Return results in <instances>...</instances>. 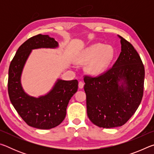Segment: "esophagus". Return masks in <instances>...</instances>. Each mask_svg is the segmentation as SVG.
I'll use <instances>...</instances> for the list:
<instances>
[{
	"label": "esophagus",
	"mask_w": 154,
	"mask_h": 154,
	"mask_svg": "<svg viewBox=\"0 0 154 154\" xmlns=\"http://www.w3.org/2000/svg\"><path fill=\"white\" fill-rule=\"evenodd\" d=\"M83 85H84V83H83V82H79V88H81V89L83 88Z\"/></svg>",
	"instance_id": "esophagus-1"
}]
</instances>
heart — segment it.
<instances>
[{
    "label": "heart",
    "mask_w": 154,
    "mask_h": 154,
    "mask_svg": "<svg viewBox=\"0 0 154 154\" xmlns=\"http://www.w3.org/2000/svg\"><path fill=\"white\" fill-rule=\"evenodd\" d=\"M113 57V49L111 46L101 43H96L82 51L78 55L75 62L83 64L89 62L87 71L92 75H97L103 72L110 63Z\"/></svg>",
    "instance_id": "obj_1"
}]
</instances>
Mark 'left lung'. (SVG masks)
<instances>
[{
  "instance_id": "1",
  "label": "left lung",
  "mask_w": 154,
  "mask_h": 154,
  "mask_svg": "<svg viewBox=\"0 0 154 154\" xmlns=\"http://www.w3.org/2000/svg\"><path fill=\"white\" fill-rule=\"evenodd\" d=\"M122 51L110 69L96 77L84 75L87 113L94 124L103 128L123 126L141 102L145 69L139 54L122 36ZM124 80L126 86L119 84Z\"/></svg>"
}]
</instances>
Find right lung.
Segmentation results:
<instances>
[{"instance_id":"1","label":"right lung","mask_w":154,"mask_h":154,"mask_svg":"<svg viewBox=\"0 0 154 154\" xmlns=\"http://www.w3.org/2000/svg\"><path fill=\"white\" fill-rule=\"evenodd\" d=\"M58 43L48 35H37L28 38L18 48L9 69L8 93L17 113L28 126L51 129L64 120L70 99L78 89V81L58 80L50 92L39 98L26 94L20 83L23 67L33 49L54 48Z\"/></svg>"}]
</instances>
